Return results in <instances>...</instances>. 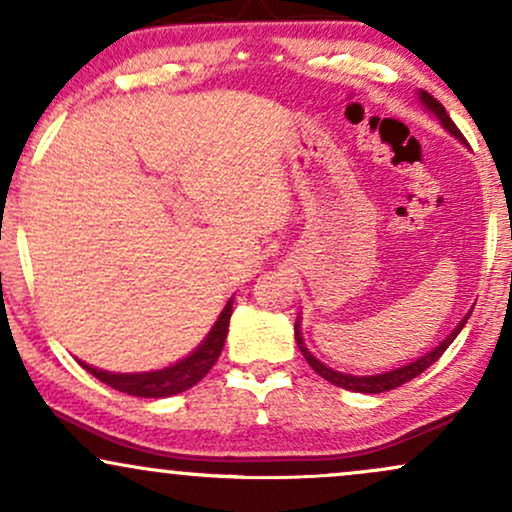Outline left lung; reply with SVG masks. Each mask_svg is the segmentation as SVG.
<instances>
[{
	"mask_svg": "<svg viewBox=\"0 0 512 512\" xmlns=\"http://www.w3.org/2000/svg\"><path fill=\"white\" fill-rule=\"evenodd\" d=\"M419 98H421V103L426 105V110H431V113L438 117L440 125L448 129L452 137L460 139V142H464L462 132L455 127V122L450 120V115L445 113L443 103H438L436 98H433L431 93H426V91H419ZM469 315H472V310H469L467 317H464L460 325H457L455 330H452V332L448 334V337H445L443 342H440V344L436 346V349L428 351L426 356H419V358H416V361L407 363V366L395 368V370H387V373H378V375H349V373H339V370H332L330 366H325V363H322V361H317V358H315L313 354H310L308 346H305V342H303L301 320H296V344H298V349H301V354L305 356V361H308V366L313 368L315 373L320 375V378H325L327 383H332V385H337V387H344V390H351V392H363V395H378V392L395 390V387L409 383V380H414L416 375L424 373V370H426L428 366H433V363H436L438 358L443 356V351L448 349V346L452 344V339H455L457 334H460V330L464 327V322L469 320Z\"/></svg>",
	"mask_w": 512,
	"mask_h": 512,
	"instance_id": "1",
	"label": "left lung"
}]
</instances>
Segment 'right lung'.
<instances>
[{
  "instance_id": "obj_1",
  "label": "right lung",
  "mask_w": 512,
  "mask_h": 512,
  "mask_svg": "<svg viewBox=\"0 0 512 512\" xmlns=\"http://www.w3.org/2000/svg\"><path fill=\"white\" fill-rule=\"evenodd\" d=\"M233 310V298L226 303V308L221 310L219 320L214 322L211 332L204 337V342L192 351L190 356H185L182 361L173 363V366L161 368V370H149V373H110V370H98L88 363L79 361L88 373L96 375L98 380L105 385H110L113 390L125 392V395L134 397H170L180 395V392L190 390L192 385H197L204 375L209 373L211 366L219 361L223 342H226L228 334V320H231Z\"/></svg>"
}]
</instances>
